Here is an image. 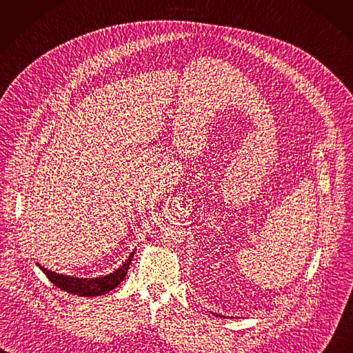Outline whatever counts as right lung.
I'll use <instances>...</instances> for the list:
<instances>
[{
    "instance_id": "obj_1",
    "label": "right lung",
    "mask_w": 353,
    "mask_h": 353,
    "mask_svg": "<svg viewBox=\"0 0 353 353\" xmlns=\"http://www.w3.org/2000/svg\"><path fill=\"white\" fill-rule=\"evenodd\" d=\"M134 251L129 255L125 264L117 268L114 272L105 275V276H98V278H77V276H69V275H62L57 274L54 271H48L43 268L42 265L38 264V267L42 270V272L48 276L51 283L58 287L62 291H66L69 294H75L79 296H98V295H105L113 288L119 285L123 278L128 274L129 265L132 263Z\"/></svg>"
}]
</instances>
